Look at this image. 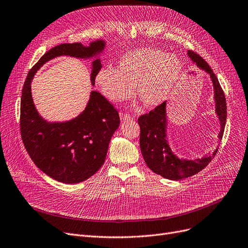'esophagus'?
Listing matches in <instances>:
<instances>
[{
	"label": "esophagus",
	"instance_id": "esophagus-1",
	"mask_svg": "<svg viewBox=\"0 0 248 248\" xmlns=\"http://www.w3.org/2000/svg\"><path fill=\"white\" fill-rule=\"evenodd\" d=\"M134 116L127 114V113H121V121L122 122H126V121H133Z\"/></svg>",
	"mask_w": 248,
	"mask_h": 248
}]
</instances>
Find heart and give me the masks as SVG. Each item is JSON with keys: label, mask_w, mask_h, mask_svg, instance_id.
<instances>
[{"label": "heart", "mask_w": 248, "mask_h": 248, "mask_svg": "<svg viewBox=\"0 0 248 248\" xmlns=\"http://www.w3.org/2000/svg\"><path fill=\"white\" fill-rule=\"evenodd\" d=\"M182 73V63L173 54L158 49L142 48L126 53L118 67H102L96 82L104 97L114 103L135 94L144 106L154 108L166 101Z\"/></svg>", "instance_id": "heart-1"}]
</instances>
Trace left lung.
<instances>
[{
	"label": "left lung",
	"mask_w": 248,
	"mask_h": 248,
	"mask_svg": "<svg viewBox=\"0 0 248 248\" xmlns=\"http://www.w3.org/2000/svg\"><path fill=\"white\" fill-rule=\"evenodd\" d=\"M189 58L201 70H204L209 76L214 87V100L216 114L219 122V132L217 135L221 141L227 121V104L221 85L206 61L193 51L187 52ZM140 125V148L147 167L155 173L172 181H179L203 170L212 161L217 154V148L209 155L201 158L186 159L180 158L172 152L168 137L169 118L167 113V101L158 105L149 113L141 115L138 118Z\"/></svg>",
	"instance_id": "8db88e82"
}]
</instances>
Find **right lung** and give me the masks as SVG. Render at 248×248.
<instances>
[{"instance_id": "add662e5", "label": "right lung", "mask_w": 248, "mask_h": 248, "mask_svg": "<svg viewBox=\"0 0 248 248\" xmlns=\"http://www.w3.org/2000/svg\"><path fill=\"white\" fill-rule=\"evenodd\" d=\"M105 46L103 40H96L89 46L80 43L56 46L30 70L22 89L20 132L24 147L36 167L64 184L86 181L103 166L109 142L119 126V115L106 98L92 91L86 108L77 117L61 123L48 122L34 106L31 80L45 63L56 57L95 58L91 71L94 86L97 72L102 67L98 56Z\"/></svg>"}]
</instances>
